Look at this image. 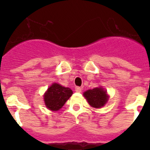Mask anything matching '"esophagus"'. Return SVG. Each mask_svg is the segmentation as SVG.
<instances>
[{"instance_id": "esophagus-1", "label": "esophagus", "mask_w": 150, "mask_h": 150, "mask_svg": "<svg viewBox=\"0 0 150 150\" xmlns=\"http://www.w3.org/2000/svg\"><path fill=\"white\" fill-rule=\"evenodd\" d=\"M82 90H83V89H82L81 87H79V86L75 87V91H76V92H81Z\"/></svg>"}]
</instances>
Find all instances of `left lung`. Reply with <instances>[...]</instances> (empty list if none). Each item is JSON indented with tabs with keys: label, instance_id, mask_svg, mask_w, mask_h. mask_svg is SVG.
Listing matches in <instances>:
<instances>
[{
	"label": "left lung",
	"instance_id": "8db88e82",
	"mask_svg": "<svg viewBox=\"0 0 150 150\" xmlns=\"http://www.w3.org/2000/svg\"><path fill=\"white\" fill-rule=\"evenodd\" d=\"M84 96L88 100V104L95 108L102 107L108 100L107 91L102 88H95L85 91Z\"/></svg>",
	"mask_w": 150,
	"mask_h": 150
}]
</instances>
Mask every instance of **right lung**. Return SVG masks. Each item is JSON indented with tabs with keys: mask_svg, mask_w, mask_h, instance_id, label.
I'll return each instance as SVG.
<instances>
[{
	"mask_svg": "<svg viewBox=\"0 0 150 150\" xmlns=\"http://www.w3.org/2000/svg\"><path fill=\"white\" fill-rule=\"evenodd\" d=\"M72 94L73 91L71 88L63 87L58 83H54L45 93V104L51 110H59L64 105Z\"/></svg>",
	"mask_w": 150,
	"mask_h": 150,
	"instance_id": "right-lung-1",
	"label": "right lung"
}]
</instances>
